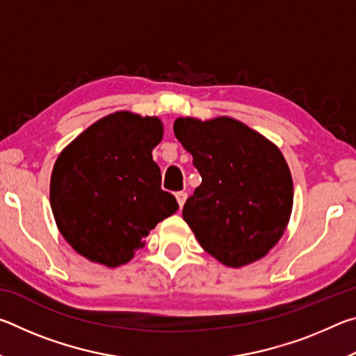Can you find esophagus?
<instances>
[{
  "mask_svg": "<svg viewBox=\"0 0 356 356\" xmlns=\"http://www.w3.org/2000/svg\"><path fill=\"white\" fill-rule=\"evenodd\" d=\"M176 200H177L179 207L182 209V207H184V204H185V201H186V193H185V191H179V193H176Z\"/></svg>",
  "mask_w": 356,
  "mask_h": 356,
  "instance_id": "34e87169",
  "label": "esophagus"
}]
</instances>
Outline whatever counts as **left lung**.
<instances>
[{
	"label": "left lung",
	"instance_id": "1",
	"mask_svg": "<svg viewBox=\"0 0 356 356\" xmlns=\"http://www.w3.org/2000/svg\"><path fill=\"white\" fill-rule=\"evenodd\" d=\"M174 135L202 177L182 210L200 245L232 268L267 256L293 206L291 170L278 146L227 116L177 118Z\"/></svg>",
	"mask_w": 356,
	"mask_h": 356
}]
</instances>
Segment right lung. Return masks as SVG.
I'll return each instance as SVG.
<instances>
[{
    "label": "right lung",
    "instance_id": "right-lung-1",
    "mask_svg": "<svg viewBox=\"0 0 356 356\" xmlns=\"http://www.w3.org/2000/svg\"><path fill=\"white\" fill-rule=\"evenodd\" d=\"M161 138L163 122L156 116L116 111L59 154L50 179L51 212L78 254L110 268L127 264L144 237L177 212L152 159Z\"/></svg>",
    "mask_w": 356,
    "mask_h": 356
}]
</instances>
